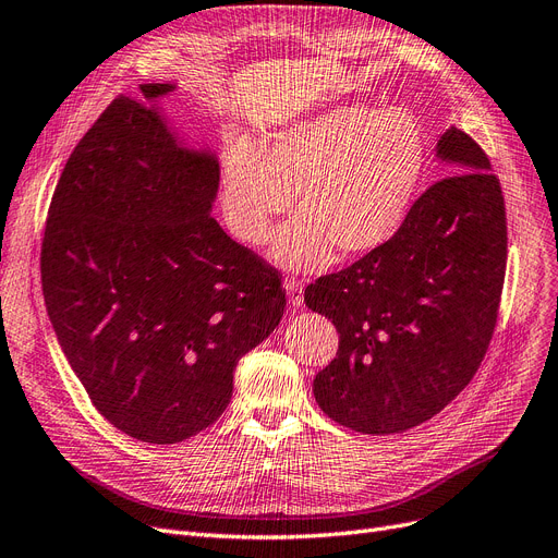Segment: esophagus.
Wrapping results in <instances>:
<instances>
[{
    "instance_id": "esophagus-1",
    "label": "esophagus",
    "mask_w": 558,
    "mask_h": 558,
    "mask_svg": "<svg viewBox=\"0 0 558 558\" xmlns=\"http://www.w3.org/2000/svg\"><path fill=\"white\" fill-rule=\"evenodd\" d=\"M287 299H289V305H294V307L303 305V282L301 280L292 278L287 282Z\"/></svg>"
}]
</instances>
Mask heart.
Listing matches in <instances>:
<instances>
[{"label":"heart","instance_id":"1","mask_svg":"<svg viewBox=\"0 0 558 558\" xmlns=\"http://www.w3.org/2000/svg\"><path fill=\"white\" fill-rule=\"evenodd\" d=\"M426 161L417 118L403 109L339 105L264 141L234 145L223 163L228 221L246 244H264L276 216L299 211L274 255L292 269L362 257L390 241L408 216Z\"/></svg>","mask_w":558,"mask_h":558}]
</instances>
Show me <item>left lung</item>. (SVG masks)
Wrapping results in <instances>:
<instances>
[{"label":"left lung","instance_id":"8db88e82","mask_svg":"<svg viewBox=\"0 0 558 558\" xmlns=\"http://www.w3.org/2000/svg\"><path fill=\"white\" fill-rule=\"evenodd\" d=\"M449 161L397 234L347 269L307 284L305 305L339 332L314 397L342 426L401 433L465 390L495 332L506 274V207L481 145L456 128Z\"/></svg>","mask_w":558,"mask_h":558}]
</instances>
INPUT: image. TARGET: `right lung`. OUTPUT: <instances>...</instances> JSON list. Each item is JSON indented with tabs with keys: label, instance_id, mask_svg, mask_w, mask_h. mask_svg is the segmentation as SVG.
Instances as JSON below:
<instances>
[{
	"label": "right lung",
	"instance_id": "add662e5",
	"mask_svg": "<svg viewBox=\"0 0 558 558\" xmlns=\"http://www.w3.org/2000/svg\"><path fill=\"white\" fill-rule=\"evenodd\" d=\"M171 88L141 84L145 98ZM216 186L211 155L118 95L47 209L40 282L59 344L100 415L143 442L219 420L239 357L282 319V276L216 223Z\"/></svg>",
	"mask_w": 558,
	"mask_h": 558
}]
</instances>
